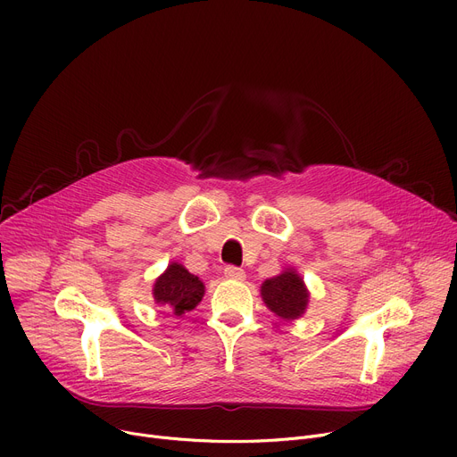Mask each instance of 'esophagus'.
I'll return each mask as SVG.
<instances>
[{
    "label": "esophagus",
    "mask_w": 457,
    "mask_h": 457,
    "mask_svg": "<svg viewBox=\"0 0 457 457\" xmlns=\"http://www.w3.org/2000/svg\"><path fill=\"white\" fill-rule=\"evenodd\" d=\"M224 276H226V278H229V279H238V281L246 278L245 270H243V269H238V267H235V265H228V267L224 269Z\"/></svg>",
    "instance_id": "esophagus-1"
}]
</instances>
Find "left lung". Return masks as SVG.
Listing matches in <instances>:
<instances>
[{"label":"left lung","instance_id":"obj_1","mask_svg":"<svg viewBox=\"0 0 457 457\" xmlns=\"http://www.w3.org/2000/svg\"><path fill=\"white\" fill-rule=\"evenodd\" d=\"M261 296L267 307L283 319H298L303 315L309 300L302 278L293 270H285L262 283Z\"/></svg>","mask_w":457,"mask_h":457}]
</instances>
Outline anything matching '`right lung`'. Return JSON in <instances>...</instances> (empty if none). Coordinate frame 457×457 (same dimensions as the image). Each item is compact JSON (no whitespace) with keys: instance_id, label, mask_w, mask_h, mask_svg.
Segmentation results:
<instances>
[{"instance_id":"1","label":"right lung","mask_w":457,"mask_h":457,"mask_svg":"<svg viewBox=\"0 0 457 457\" xmlns=\"http://www.w3.org/2000/svg\"><path fill=\"white\" fill-rule=\"evenodd\" d=\"M204 296V283L178 262H172L155 281L154 298L157 303L170 305L176 315L195 309Z\"/></svg>"}]
</instances>
